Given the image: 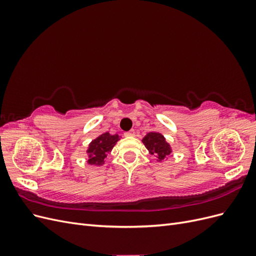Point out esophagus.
Returning <instances> with one entry per match:
<instances>
[{
	"label": "esophagus",
	"instance_id": "esophagus-1",
	"mask_svg": "<svg viewBox=\"0 0 256 256\" xmlns=\"http://www.w3.org/2000/svg\"><path fill=\"white\" fill-rule=\"evenodd\" d=\"M136 134L134 130H130V131H127V132H125V136H134Z\"/></svg>",
	"mask_w": 256,
	"mask_h": 256
}]
</instances>
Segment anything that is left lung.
<instances>
[{"label":"left lung","mask_w":256,"mask_h":256,"mask_svg":"<svg viewBox=\"0 0 256 256\" xmlns=\"http://www.w3.org/2000/svg\"><path fill=\"white\" fill-rule=\"evenodd\" d=\"M143 143L152 154H154L159 161L164 160L171 154V147L166 143L164 136L158 132H150L143 138Z\"/></svg>","instance_id":"1"}]
</instances>
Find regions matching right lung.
<instances>
[{"instance_id": "right-lung-1", "label": "right lung", "mask_w": 256, "mask_h": 256, "mask_svg": "<svg viewBox=\"0 0 256 256\" xmlns=\"http://www.w3.org/2000/svg\"><path fill=\"white\" fill-rule=\"evenodd\" d=\"M118 141V136H111L109 132L99 136L94 141H92L88 150V154H90L88 164L102 166L104 162V158L106 157V152L112 150Z\"/></svg>"}]
</instances>
